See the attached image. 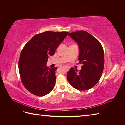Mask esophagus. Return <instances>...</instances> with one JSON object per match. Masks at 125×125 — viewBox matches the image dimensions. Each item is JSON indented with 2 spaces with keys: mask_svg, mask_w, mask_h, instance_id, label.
Listing matches in <instances>:
<instances>
[{
  "mask_svg": "<svg viewBox=\"0 0 125 125\" xmlns=\"http://www.w3.org/2000/svg\"><path fill=\"white\" fill-rule=\"evenodd\" d=\"M65 69H66V70L67 71H68V70H69V67L66 66V67H65Z\"/></svg>",
  "mask_w": 125,
  "mask_h": 125,
  "instance_id": "34e87169",
  "label": "esophagus"
}]
</instances>
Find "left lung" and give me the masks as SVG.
<instances>
[{
    "mask_svg": "<svg viewBox=\"0 0 125 125\" xmlns=\"http://www.w3.org/2000/svg\"><path fill=\"white\" fill-rule=\"evenodd\" d=\"M68 35L78 44V59L82 66L80 71L70 68L67 73V80L78 90H89L96 84L103 73V48L99 41L85 31L70 33Z\"/></svg>",
    "mask_w": 125,
    "mask_h": 125,
    "instance_id": "left-lung-1",
    "label": "left lung"
}]
</instances>
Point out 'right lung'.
Returning a JSON list of instances; mask_svg holds the SVG:
<instances>
[{
    "mask_svg": "<svg viewBox=\"0 0 125 125\" xmlns=\"http://www.w3.org/2000/svg\"><path fill=\"white\" fill-rule=\"evenodd\" d=\"M68 33L46 31L38 34L22 50L18 63L21 80L25 88L34 95L43 96L54 89L57 68H51L46 63L48 56L54 55Z\"/></svg>",
    "mask_w": 125,
    "mask_h": 125,
    "instance_id": "1",
    "label": "right lung"
}]
</instances>
